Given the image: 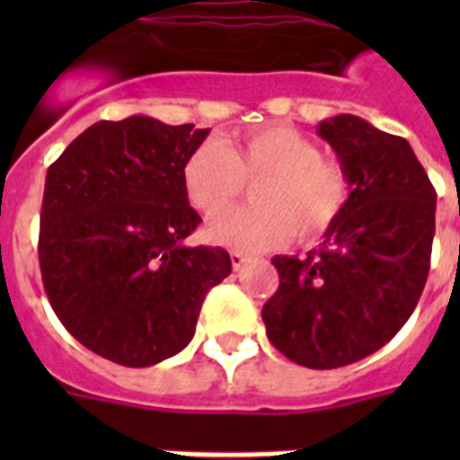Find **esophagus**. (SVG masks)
Returning a JSON list of instances; mask_svg holds the SVG:
<instances>
[{
  "mask_svg": "<svg viewBox=\"0 0 460 460\" xmlns=\"http://www.w3.org/2000/svg\"><path fill=\"white\" fill-rule=\"evenodd\" d=\"M248 262V255L241 251H231V265H234V270H241V267Z\"/></svg>",
  "mask_w": 460,
  "mask_h": 460,
  "instance_id": "1",
  "label": "esophagus"
}]
</instances>
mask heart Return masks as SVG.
Wrapping results in <instances>:
<instances>
[{
	"label": "heart",
	"mask_w": 460,
	"mask_h": 460,
	"mask_svg": "<svg viewBox=\"0 0 460 460\" xmlns=\"http://www.w3.org/2000/svg\"><path fill=\"white\" fill-rule=\"evenodd\" d=\"M261 181L252 208L219 217L208 238L229 248H262L320 238L349 202V176L322 159L320 146L291 126H265L229 147L208 140L188 155L181 181L188 200L205 217L221 215L240 197L244 179Z\"/></svg>",
	"instance_id": "1"
}]
</instances>
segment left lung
Returning a JSON list of instances; mask_svg holds the SVG:
<instances>
[{"mask_svg":"<svg viewBox=\"0 0 460 460\" xmlns=\"http://www.w3.org/2000/svg\"><path fill=\"white\" fill-rule=\"evenodd\" d=\"M350 195L320 248L272 260L279 288L262 307L288 360L334 370L392 341L420 301L435 238L437 193L406 138L353 114L317 124Z\"/></svg>","mask_w":460,"mask_h":460,"instance_id":"1","label":"left lung"}]
</instances>
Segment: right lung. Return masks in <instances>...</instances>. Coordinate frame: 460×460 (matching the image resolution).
I'll return each mask as SVG.
<instances>
[{"instance_id": "1", "label": "right lung", "mask_w": 460, "mask_h": 460, "mask_svg": "<svg viewBox=\"0 0 460 460\" xmlns=\"http://www.w3.org/2000/svg\"><path fill=\"white\" fill-rule=\"evenodd\" d=\"M209 128L133 114L97 121L47 169L40 270L68 334L147 367L190 343L205 296L231 274L224 248L188 245L202 222L181 169Z\"/></svg>"}]
</instances>
